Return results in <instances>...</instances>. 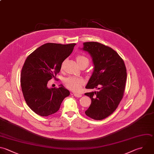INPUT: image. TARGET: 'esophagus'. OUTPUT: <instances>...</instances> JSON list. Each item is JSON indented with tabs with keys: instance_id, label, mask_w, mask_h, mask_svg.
I'll return each mask as SVG.
<instances>
[{
	"instance_id": "34e87169",
	"label": "esophagus",
	"mask_w": 154,
	"mask_h": 154,
	"mask_svg": "<svg viewBox=\"0 0 154 154\" xmlns=\"http://www.w3.org/2000/svg\"><path fill=\"white\" fill-rule=\"evenodd\" d=\"M74 96L76 97H81L82 96V94L80 93H74Z\"/></svg>"
}]
</instances>
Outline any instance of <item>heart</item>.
Returning <instances> with one entry per match:
<instances>
[{
  "mask_svg": "<svg viewBox=\"0 0 154 154\" xmlns=\"http://www.w3.org/2000/svg\"><path fill=\"white\" fill-rule=\"evenodd\" d=\"M76 61L78 64L83 62H87L88 64L89 63L88 59L87 57L82 55L78 56L76 58ZM84 83V79L78 77H69L66 78L65 80V84L67 85V87L70 90L75 91H78L80 90Z\"/></svg>",
  "mask_w": 154,
  "mask_h": 154,
  "instance_id": "heart-1",
  "label": "heart"
}]
</instances>
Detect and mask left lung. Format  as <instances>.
Returning a JSON list of instances; mask_svg holds the SVG:
<instances>
[{"mask_svg": "<svg viewBox=\"0 0 154 154\" xmlns=\"http://www.w3.org/2000/svg\"><path fill=\"white\" fill-rule=\"evenodd\" d=\"M81 49L90 55L94 66L85 88L99 90L85 93L91 100L85 113L100 120L111 114L123 97L127 76L126 67L115 51L101 43L85 42Z\"/></svg>", "mask_w": 154, "mask_h": 154, "instance_id": "obj_1", "label": "left lung"}]
</instances>
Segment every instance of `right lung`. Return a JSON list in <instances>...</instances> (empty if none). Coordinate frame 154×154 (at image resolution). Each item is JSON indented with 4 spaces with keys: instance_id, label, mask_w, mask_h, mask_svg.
<instances>
[{
    "instance_id": "add662e5",
    "label": "right lung",
    "mask_w": 154,
    "mask_h": 154,
    "mask_svg": "<svg viewBox=\"0 0 154 154\" xmlns=\"http://www.w3.org/2000/svg\"><path fill=\"white\" fill-rule=\"evenodd\" d=\"M75 45L48 43L26 59L21 72L22 90L27 105L38 115L46 117L55 113L64 99L69 96V91L63 85L48 88L47 84L52 78L55 79Z\"/></svg>"
}]
</instances>
